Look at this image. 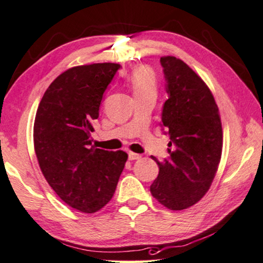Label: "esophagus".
<instances>
[{"label": "esophagus", "mask_w": 263, "mask_h": 263, "mask_svg": "<svg viewBox=\"0 0 263 263\" xmlns=\"http://www.w3.org/2000/svg\"><path fill=\"white\" fill-rule=\"evenodd\" d=\"M140 157H142V156L138 155V154H135V152H128V159H130V160L139 159Z\"/></svg>", "instance_id": "1"}]
</instances>
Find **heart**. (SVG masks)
Returning a JSON list of instances; mask_svg holds the SVG:
<instances>
[{"instance_id":"heart-1","label":"heart","mask_w":263,"mask_h":263,"mask_svg":"<svg viewBox=\"0 0 263 263\" xmlns=\"http://www.w3.org/2000/svg\"><path fill=\"white\" fill-rule=\"evenodd\" d=\"M130 84L133 93H157V79L154 70L148 67H139L133 70L130 77Z\"/></svg>"}]
</instances>
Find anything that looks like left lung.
<instances>
[{
	"label": "left lung",
	"mask_w": 263,
	"mask_h": 263,
	"mask_svg": "<svg viewBox=\"0 0 263 263\" xmlns=\"http://www.w3.org/2000/svg\"><path fill=\"white\" fill-rule=\"evenodd\" d=\"M166 81L162 127L169 135V157L158 160L159 174L150 191L171 210L197 203L213 183L222 155L223 133L218 107L205 82L185 62L160 58Z\"/></svg>",
	"instance_id": "obj_1"
}]
</instances>
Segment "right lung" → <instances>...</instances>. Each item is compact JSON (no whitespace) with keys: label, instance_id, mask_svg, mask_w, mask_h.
Returning a JSON list of instances; mask_svg holds the SVG:
<instances>
[{"label":"right lung","instance_id":"right-lung-1","mask_svg":"<svg viewBox=\"0 0 263 263\" xmlns=\"http://www.w3.org/2000/svg\"><path fill=\"white\" fill-rule=\"evenodd\" d=\"M118 64L77 66L47 88L34 121V148L46 181L66 204L93 214L111 201L127 160L94 147L93 121Z\"/></svg>","mask_w":263,"mask_h":263}]
</instances>
